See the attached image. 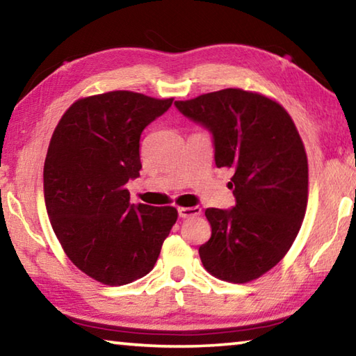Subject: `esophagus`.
Here are the masks:
<instances>
[{"label":"esophagus","instance_id":"esophagus-1","mask_svg":"<svg viewBox=\"0 0 356 356\" xmlns=\"http://www.w3.org/2000/svg\"><path fill=\"white\" fill-rule=\"evenodd\" d=\"M179 216H182V218H190V216H197L201 215V207H179Z\"/></svg>","mask_w":356,"mask_h":356}]
</instances>
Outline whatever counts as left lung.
I'll return each instance as SVG.
<instances>
[{
  "instance_id": "left-lung-1",
  "label": "left lung",
  "mask_w": 356,
  "mask_h": 356,
  "mask_svg": "<svg viewBox=\"0 0 356 356\" xmlns=\"http://www.w3.org/2000/svg\"><path fill=\"white\" fill-rule=\"evenodd\" d=\"M174 105L212 131L216 166L234 172L236 206L206 210L204 268L234 284L256 280L287 254L305 218L308 156L298 130L278 102L238 88Z\"/></svg>"
}]
</instances>
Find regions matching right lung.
<instances>
[{"label":"right lung","mask_w":356,"mask_h":356,"mask_svg":"<svg viewBox=\"0 0 356 356\" xmlns=\"http://www.w3.org/2000/svg\"><path fill=\"white\" fill-rule=\"evenodd\" d=\"M174 99L111 91L78 99L63 114L47 150V213L74 265L106 286L147 275L177 221L176 207L130 204L140 176V138Z\"/></svg>","instance_id":"add662e5"}]
</instances>
